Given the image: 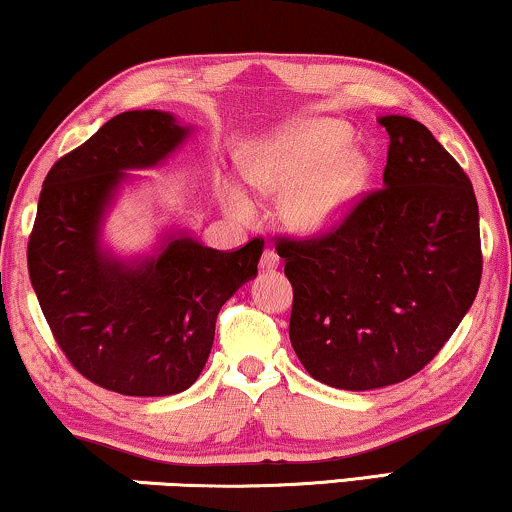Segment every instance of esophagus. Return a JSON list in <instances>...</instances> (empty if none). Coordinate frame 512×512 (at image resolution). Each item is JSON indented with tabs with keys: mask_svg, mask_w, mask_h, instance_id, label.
<instances>
[{
	"mask_svg": "<svg viewBox=\"0 0 512 512\" xmlns=\"http://www.w3.org/2000/svg\"><path fill=\"white\" fill-rule=\"evenodd\" d=\"M277 265H279V256L272 249H265L261 256V268L270 272V270H277Z\"/></svg>",
	"mask_w": 512,
	"mask_h": 512,
	"instance_id": "esophagus-1",
	"label": "esophagus"
}]
</instances>
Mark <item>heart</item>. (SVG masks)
<instances>
[{"mask_svg": "<svg viewBox=\"0 0 512 512\" xmlns=\"http://www.w3.org/2000/svg\"><path fill=\"white\" fill-rule=\"evenodd\" d=\"M347 125L331 118L286 125L251 144L242 174L261 191H284L282 219L298 233L312 235L338 226L366 188L373 165L356 146H347ZM235 214L249 212L240 188L223 191Z\"/></svg>", "mask_w": 512, "mask_h": 512, "instance_id": "1", "label": "heart"}]
</instances>
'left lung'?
Instances as JSON below:
<instances>
[{
	"instance_id": "1",
	"label": "left lung",
	"mask_w": 512,
	"mask_h": 512,
	"mask_svg": "<svg viewBox=\"0 0 512 512\" xmlns=\"http://www.w3.org/2000/svg\"><path fill=\"white\" fill-rule=\"evenodd\" d=\"M389 132L382 188L324 235L277 242L293 286L289 338L335 389L389 387L419 373L473 305L482 277L471 179L408 116Z\"/></svg>"
}]
</instances>
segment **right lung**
<instances>
[{
	"label": "right lung",
	"mask_w": 512,
	"mask_h": 512,
	"mask_svg": "<svg viewBox=\"0 0 512 512\" xmlns=\"http://www.w3.org/2000/svg\"><path fill=\"white\" fill-rule=\"evenodd\" d=\"M188 132L167 111H125L62 156L39 195L27 270L41 312L69 363L123 396H170L198 380L219 310L263 254L261 237L216 251L186 233L132 263L102 249L125 170L163 163Z\"/></svg>",
	"instance_id": "right-lung-1"
}]
</instances>
